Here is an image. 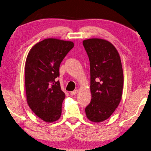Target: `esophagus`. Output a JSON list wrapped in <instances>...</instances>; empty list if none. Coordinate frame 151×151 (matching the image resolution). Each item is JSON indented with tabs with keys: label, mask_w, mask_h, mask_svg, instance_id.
I'll use <instances>...</instances> for the list:
<instances>
[{
	"label": "esophagus",
	"mask_w": 151,
	"mask_h": 151,
	"mask_svg": "<svg viewBox=\"0 0 151 151\" xmlns=\"http://www.w3.org/2000/svg\"><path fill=\"white\" fill-rule=\"evenodd\" d=\"M78 89H76V90L70 92V95H71V96H76V95L78 93Z\"/></svg>",
	"instance_id": "obj_1"
}]
</instances>
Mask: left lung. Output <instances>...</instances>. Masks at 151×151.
<instances>
[{
  "instance_id": "obj_1",
  "label": "left lung",
  "mask_w": 151,
  "mask_h": 151,
  "mask_svg": "<svg viewBox=\"0 0 151 151\" xmlns=\"http://www.w3.org/2000/svg\"><path fill=\"white\" fill-rule=\"evenodd\" d=\"M83 45L90 64L91 100L86 107L93 122L107 119L118 107L122 96L123 72L119 54L109 42L91 38Z\"/></svg>"
}]
</instances>
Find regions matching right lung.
<instances>
[{
	"instance_id": "1",
	"label": "right lung",
	"mask_w": 151,
	"mask_h": 151,
	"mask_svg": "<svg viewBox=\"0 0 151 151\" xmlns=\"http://www.w3.org/2000/svg\"><path fill=\"white\" fill-rule=\"evenodd\" d=\"M72 42L47 38L37 43L29 52L25 63V86L28 104L32 111L47 123L62 114L65 95L60 88L61 62L73 48Z\"/></svg>"
}]
</instances>
